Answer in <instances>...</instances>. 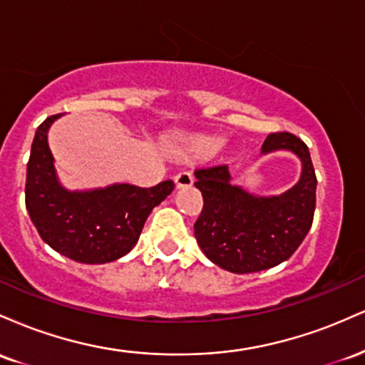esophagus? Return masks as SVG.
Segmentation results:
<instances>
[{"instance_id": "obj_1", "label": "esophagus", "mask_w": 365, "mask_h": 365, "mask_svg": "<svg viewBox=\"0 0 365 365\" xmlns=\"http://www.w3.org/2000/svg\"><path fill=\"white\" fill-rule=\"evenodd\" d=\"M194 183V177H192L188 171H180V173L175 177V185L177 188H188Z\"/></svg>"}]
</instances>
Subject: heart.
Wrapping results in <instances>:
<instances>
[{"mask_svg": "<svg viewBox=\"0 0 365 365\" xmlns=\"http://www.w3.org/2000/svg\"><path fill=\"white\" fill-rule=\"evenodd\" d=\"M217 148H220V140L206 135H197L183 142L182 154L188 161H199V159L211 158Z\"/></svg>", "mask_w": 365, "mask_h": 365, "instance_id": "obj_1", "label": "heart"}]
</instances>
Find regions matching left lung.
<instances>
[{
    "label": "left lung",
    "instance_id": "obj_1",
    "mask_svg": "<svg viewBox=\"0 0 365 365\" xmlns=\"http://www.w3.org/2000/svg\"><path fill=\"white\" fill-rule=\"evenodd\" d=\"M284 150L299 158L295 185L276 195H259L233 183L228 165L195 171L204 209L194 225L202 252L230 273L269 269L290 259L312 226L316 209V173L309 148L288 132L269 133L261 156Z\"/></svg>",
    "mask_w": 365,
    "mask_h": 365
}]
</instances>
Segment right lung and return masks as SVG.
<instances>
[{
	"label": "right lung",
	"instance_id": "add662e5",
	"mask_svg": "<svg viewBox=\"0 0 365 365\" xmlns=\"http://www.w3.org/2000/svg\"><path fill=\"white\" fill-rule=\"evenodd\" d=\"M61 115L37 127L27 165L25 206L43 240L82 264H106L127 255L153 209L173 192V180L140 188L130 183L70 190L60 182L48 132Z\"/></svg>",
	"mask_w": 365,
	"mask_h": 365
}]
</instances>
